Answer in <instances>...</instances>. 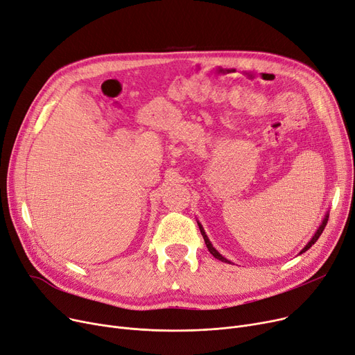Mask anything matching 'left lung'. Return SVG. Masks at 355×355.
Instances as JSON below:
<instances>
[{"mask_svg":"<svg viewBox=\"0 0 355 355\" xmlns=\"http://www.w3.org/2000/svg\"><path fill=\"white\" fill-rule=\"evenodd\" d=\"M327 223H328V214L325 216V219H323V222H322V225L319 226V229H318V232L315 234V236L312 238V241L309 242V243H307L306 246H304V248L302 250V252L300 254H303V252H306L307 250H309L311 248V246L319 239V236L322 235V232H323V229H325V226H327ZM198 227H200V232H202V235H203V239H205V242H206V246H207V250H209V252L214 257V258H218V259H220V261H225V263H230V261H227L226 258H223L218 251H216L214 248H213V245L210 243V241H209V238H207V235L205 234V230H203V227H202V225H200L198 223Z\"/></svg>","mask_w":355,"mask_h":355,"instance_id":"obj_1","label":"left lung"}]
</instances>
